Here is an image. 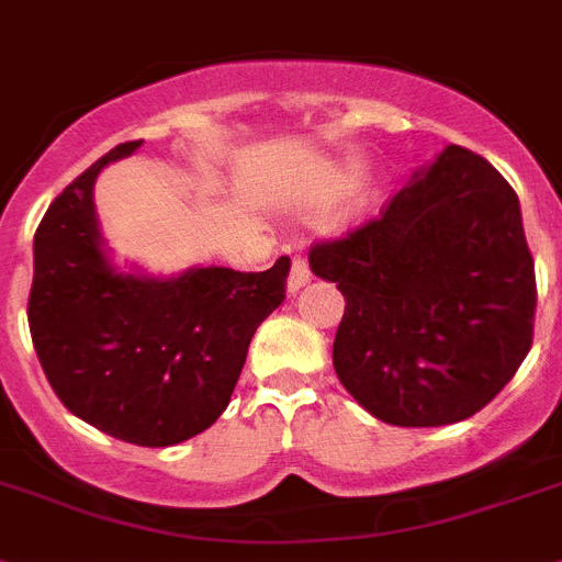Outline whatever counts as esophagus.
<instances>
[{
	"label": "esophagus",
	"instance_id": "34e87169",
	"mask_svg": "<svg viewBox=\"0 0 562 562\" xmlns=\"http://www.w3.org/2000/svg\"><path fill=\"white\" fill-rule=\"evenodd\" d=\"M308 282H311L308 262H305V259H300V257H294V262H291V273H289V294L303 291Z\"/></svg>",
	"mask_w": 562,
	"mask_h": 562
}]
</instances>
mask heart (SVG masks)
<instances>
[{"instance_id": "heart-1", "label": "heart", "mask_w": 562, "mask_h": 562, "mask_svg": "<svg viewBox=\"0 0 562 562\" xmlns=\"http://www.w3.org/2000/svg\"><path fill=\"white\" fill-rule=\"evenodd\" d=\"M351 191H353L351 182H342V186H339L337 191H334V200H339V202L348 200V196H351Z\"/></svg>"}]
</instances>
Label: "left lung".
I'll use <instances>...</instances> for the list:
<instances>
[{
  "label": "left lung",
  "mask_w": 562,
  "mask_h": 562,
  "mask_svg": "<svg viewBox=\"0 0 562 562\" xmlns=\"http://www.w3.org/2000/svg\"><path fill=\"white\" fill-rule=\"evenodd\" d=\"M346 314L334 371L389 426L477 414L520 369L535 328V259L520 200L483 157L446 145L346 239L311 248Z\"/></svg>",
  "instance_id": "obj_1"
}]
</instances>
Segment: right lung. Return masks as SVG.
Masks as SVG:
<instances>
[{
	"mask_svg": "<svg viewBox=\"0 0 562 562\" xmlns=\"http://www.w3.org/2000/svg\"><path fill=\"white\" fill-rule=\"evenodd\" d=\"M139 145L108 150L50 202L33 237L27 323L70 414L116 440L165 449L228 408L254 331L285 300L291 259L259 273L193 266L171 277L113 266L93 186Z\"/></svg>",
	"mask_w": 562,
	"mask_h": 562,
	"instance_id": "right-lung-1",
	"label": "right lung"
}]
</instances>
